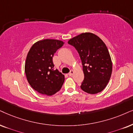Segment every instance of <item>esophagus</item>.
<instances>
[{
    "label": "esophagus",
    "instance_id": "obj_1",
    "mask_svg": "<svg viewBox=\"0 0 133 133\" xmlns=\"http://www.w3.org/2000/svg\"><path fill=\"white\" fill-rule=\"evenodd\" d=\"M74 70H71L70 71V72L69 73V76H72V75H74Z\"/></svg>",
    "mask_w": 133,
    "mask_h": 133
}]
</instances>
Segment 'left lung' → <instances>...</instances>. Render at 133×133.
Here are the masks:
<instances>
[{
    "label": "left lung",
    "instance_id": "1",
    "mask_svg": "<svg viewBox=\"0 0 133 133\" xmlns=\"http://www.w3.org/2000/svg\"><path fill=\"white\" fill-rule=\"evenodd\" d=\"M78 51L81 59L84 80L80 88L89 94L102 91L110 80L112 63L106 45L91 32L82 33L68 41Z\"/></svg>",
    "mask_w": 133,
    "mask_h": 133
}]
</instances>
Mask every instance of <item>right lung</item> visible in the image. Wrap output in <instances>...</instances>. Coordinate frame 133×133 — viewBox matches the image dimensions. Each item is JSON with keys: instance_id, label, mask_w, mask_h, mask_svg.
Masks as SVG:
<instances>
[{"instance_id": "right-lung-1", "label": "right lung", "mask_w": 133, "mask_h": 133, "mask_svg": "<svg viewBox=\"0 0 133 133\" xmlns=\"http://www.w3.org/2000/svg\"><path fill=\"white\" fill-rule=\"evenodd\" d=\"M64 43L59 40H41L33 44L28 52L24 67L27 80L40 94L51 96L63 86L64 75L55 70L53 56Z\"/></svg>"}]
</instances>
